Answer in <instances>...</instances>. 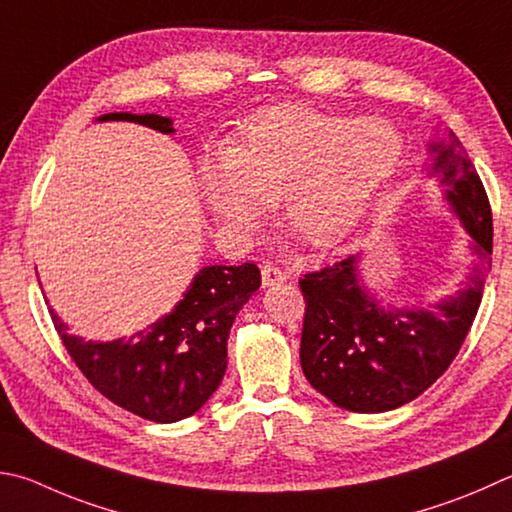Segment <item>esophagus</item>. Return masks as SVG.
Segmentation results:
<instances>
[{"mask_svg":"<svg viewBox=\"0 0 512 512\" xmlns=\"http://www.w3.org/2000/svg\"><path fill=\"white\" fill-rule=\"evenodd\" d=\"M262 282H264V288H273V286H282L286 282V273L282 271V268H277L275 264L266 262L262 266Z\"/></svg>","mask_w":512,"mask_h":512,"instance_id":"1","label":"esophagus"}]
</instances>
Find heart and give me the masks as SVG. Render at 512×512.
I'll use <instances>...</instances> for the list:
<instances>
[{
	"instance_id": "heart-1",
	"label": "heart",
	"mask_w": 512,
	"mask_h": 512,
	"mask_svg": "<svg viewBox=\"0 0 512 512\" xmlns=\"http://www.w3.org/2000/svg\"><path fill=\"white\" fill-rule=\"evenodd\" d=\"M403 156L385 118H347L311 107H275L250 118L224 154L201 163V190L232 232L255 235L266 203L311 246H331L356 224Z\"/></svg>"
}]
</instances>
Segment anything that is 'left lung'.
Instances as JSON below:
<instances>
[{
    "instance_id": "8db88e82",
    "label": "left lung",
    "mask_w": 512,
    "mask_h": 512,
    "mask_svg": "<svg viewBox=\"0 0 512 512\" xmlns=\"http://www.w3.org/2000/svg\"><path fill=\"white\" fill-rule=\"evenodd\" d=\"M427 174L472 239L477 262L459 291L430 306H383L362 284L360 253L304 275L300 362L333 405L358 414L414 401L457 356L481 304L492 255V212L483 183L452 132L430 143Z\"/></svg>"
}]
</instances>
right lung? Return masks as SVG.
<instances>
[{
    "instance_id": "obj_1",
    "label": "right lung",
    "mask_w": 512,
    "mask_h": 512,
    "mask_svg": "<svg viewBox=\"0 0 512 512\" xmlns=\"http://www.w3.org/2000/svg\"><path fill=\"white\" fill-rule=\"evenodd\" d=\"M127 120L174 134L172 118L114 111L98 118ZM262 284L255 264L206 266L170 313L129 338L82 340L67 333L51 309L55 331L82 374L111 403L147 421L174 423L199 412L228 367V333L237 313Z\"/></svg>"
}]
</instances>
